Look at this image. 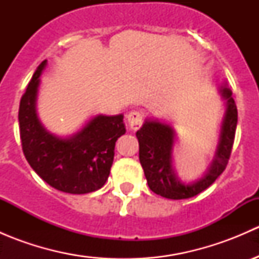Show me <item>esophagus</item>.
Masks as SVG:
<instances>
[{"label":"esophagus","mask_w":259,"mask_h":259,"mask_svg":"<svg viewBox=\"0 0 259 259\" xmlns=\"http://www.w3.org/2000/svg\"><path fill=\"white\" fill-rule=\"evenodd\" d=\"M143 120H144V115L140 111H132L127 115V125H129V129L133 132H137L143 124Z\"/></svg>","instance_id":"obj_1"}]
</instances>
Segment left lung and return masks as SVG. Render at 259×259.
Returning <instances> with one entry per match:
<instances>
[{
    "label": "left lung",
    "instance_id": "obj_1",
    "mask_svg": "<svg viewBox=\"0 0 259 259\" xmlns=\"http://www.w3.org/2000/svg\"><path fill=\"white\" fill-rule=\"evenodd\" d=\"M222 95L227 101V110L222 124L221 139L215 158L208 173L192 184L179 182L171 166V151L174 144V130L169 125L146 120L137 132L139 142V160L144 169L148 185L155 194L168 199H188L210 187L228 164L236 137L238 111L232 98V91L223 88Z\"/></svg>",
    "mask_w": 259,
    "mask_h": 259
}]
</instances>
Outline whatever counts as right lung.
<instances>
[{
    "instance_id": "right-lung-1",
    "label": "right lung",
    "mask_w": 259,
    "mask_h": 259,
    "mask_svg": "<svg viewBox=\"0 0 259 259\" xmlns=\"http://www.w3.org/2000/svg\"><path fill=\"white\" fill-rule=\"evenodd\" d=\"M40 64L22 95L18 109L23 155L41 179L57 190L86 194L100 189L108 180L115 143L125 134L122 115L94 117L74 137L61 139L44 129L36 115Z\"/></svg>"
}]
</instances>
